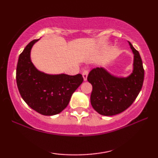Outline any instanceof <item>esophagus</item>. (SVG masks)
Wrapping results in <instances>:
<instances>
[{"label": "esophagus", "mask_w": 158, "mask_h": 158, "mask_svg": "<svg viewBox=\"0 0 158 158\" xmlns=\"http://www.w3.org/2000/svg\"><path fill=\"white\" fill-rule=\"evenodd\" d=\"M83 79L84 81H86L87 80V77H88V70H84L83 72Z\"/></svg>", "instance_id": "1"}]
</instances>
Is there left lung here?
Here are the masks:
<instances>
[{
	"label": "left lung",
	"mask_w": 158,
	"mask_h": 158,
	"mask_svg": "<svg viewBox=\"0 0 158 158\" xmlns=\"http://www.w3.org/2000/svg\"><path fill=\"white\" fill-rule=\"evenodd\" d=\"M134 54L133 72L127 77H118L103 68H94L88 75L93 86L90 103L98 114L113 116L132 104L143 85L144 70L139 52L129 42Z\"/></svg>",
	"instance_id": "8db88e82"
}]
</instances>
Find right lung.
I'll return each instance as SVG.
<instances>
[{
    "label": "right lung",
    "mask_w": 158,
    "mask_h": 158,
    "mask_svg": "<svg viewBox=\"0 0 158 158\" xmlns=\"http://www.w3.org/2000/svg\"><path fill=\"white\" fill-rule=\"evenodd\" d=\"M27 45L20 54L16 68L19 91L27 105L40 114L52 116L65 109L75 90L83 83L81 74L49 75L39 71L31 61V47Z\"/></svg>",
    "instance_id": "1"
}]
</instances>
